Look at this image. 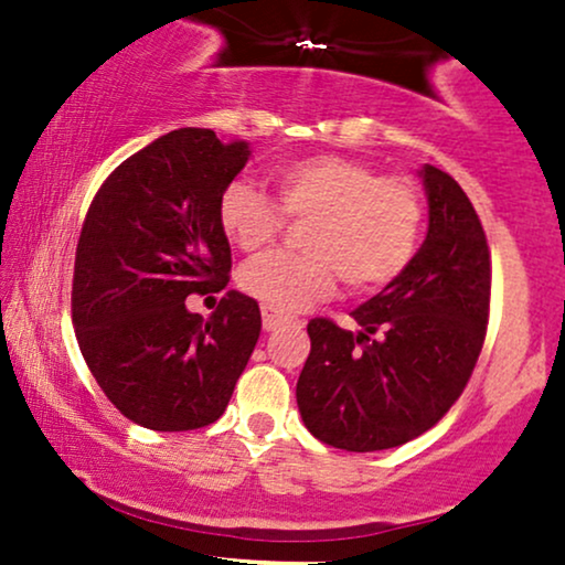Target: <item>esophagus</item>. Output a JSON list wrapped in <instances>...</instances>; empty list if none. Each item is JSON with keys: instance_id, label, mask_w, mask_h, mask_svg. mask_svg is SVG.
Returning <instances> with one entry per match:
<instances>
[{"instance_id": "34e87169", "label": "esophagus", "mask_w": 565, "mask_h": 565, "mask_svg": "<svg viewBox=\"0 0 565 565\" xmlns=\"http://www.w3.org/2000/svg\"><path fill=\"white\" fill-rule=\"evenodd\" d=\"M260 313H263V329H265V332H274V329L281 327L284 316L278 313L276 308H270V305H263Z\"/></svg>"}]
</instances>
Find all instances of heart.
<instances>
[{"instance_id":"obj_1","label":"heart","mask_w":565,"mask_h":565,"mask_svg":"<svg viewBox=\"0 0 565 565\" xmlns=\"http://www.w3.org/2000/svg\"><path fill=\"white\" fill-rule=\"evenodd\" d=\"M276 201L252 180L233 178L220 191L217 223L233 246L270 244L289 217H313L305 255L268 252L238 270L246 295L295 313L332 295L337 276L355 291L391 284L417 255L425 199L414 180L382 174L361 159L319 153L276 167Z\"/></svg>"}]
</instances>
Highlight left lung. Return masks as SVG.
Returning <instances> with one entry per match:
<instances>
[{"mask_svg": "<svg viewBox=\"0 0 565 565\" xmlns=\"http://www.w3.org/2000/svg\"><path fill=\"white\" fill-rule=\"evenodd\" d=\"M430 223L414 260L353 310L359 332L308 323L297 380L302 423L323 444L382 451L423 436L468 385L486 340L491 255L468 193L425 164Z\"/></svg>", "mask_w": 565, "mask_h": 565, "instance_id": "1", "label": "left lung"}]
</instances>
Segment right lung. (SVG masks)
I'll list each match as a JSON object with an SVG mask.
<instances>
[{
  "instance_id": "right-lung-1",
  "label": "right lung",
  "mask_w": 565,
  "mask_h": 565,
  "mask_svg": "<svg viewBox=\"0 0 565 565\" xmlns=\"http://www.w3.org/2000/svg\"><path fill=\"white\" fill-rule=\"evenodd\" d=\"M249 142L212 129L161 135L108 174L76 244V340L108 401L159 433L212 425L260 337V308L231 289L210 319L188 295L228 287L231 244L220 191L244 170Z\"/></svg>"
}]
</instances>
